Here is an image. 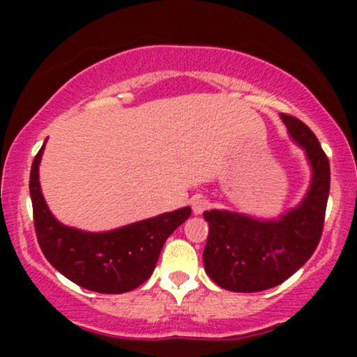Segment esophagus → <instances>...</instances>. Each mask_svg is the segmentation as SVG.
I'll return each mask as SVG.
<instances>
[{"label": "esophagus", "mask_w": 357, "mask_h": 357, "mask_svg": "<svg viewBox=\"0 0 357 357\" xmlns=\"http://www.w3.org/2000/svg\"><path fill=\"white\" fill-rule=\"evenodd\" d=\"M192 211H195V215H202L204 210H208L210 208V199L204 198V196H198V198L192 199Z\"/></svg>", "instance_id": "1"}]
</instances>
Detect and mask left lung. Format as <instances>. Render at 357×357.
I'll list each match as a JSON object with an SVG mask.
<instances>
[{
  "label": "left lung",
  "instance_id": "left-lung-1",
  "mask_svg": "<svg viewBox=\"0 0 357 357\" xmlns=\"http://www.w3.org/2000/svg\"><path fill=\"white\" fill-rule=\"evenodd\" d=\"M290 137L305 151L312 181L305 198L278 220H257L227 210L204 211L210 225L203 264L208 277L231 292L280 285L312 257L322 236L331 186L329 159L304 122L282 114Z\"/></svg>",
  "mask_w": 357,
  "mask_h": 357
}]
</instances>
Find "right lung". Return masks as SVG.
<instances>
[{"instance_id":"obj_1","label":"right lung","mask_w":357,"mask_h":357,"mask_svg":"<svg viewBox=\"0 0 357 357\" xmlns=\"http://www.w3.org/2000/svg\"><path fill=\"white\" fill-rule=\"evenodd\" d=\"M45 144L30 173L36 240L45 258L73 284L99 294H124L153 275L167 236L190 218L191 208L147 218L110 231L90 233L61 225L48 210L40 190L38 166Z\"/></svg>"}]
</instances>
